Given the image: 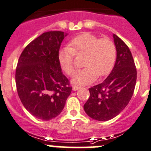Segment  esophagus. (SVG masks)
Masks as SVG:
<instances>
[{
	"label": "esophagus",
	"instance_id": "34e87169",
	"mask_svg": "<svg viewBox=\"0 0 151 151\" xmlns=\"http://www.w3.org/2000/svg\"><path fill=\"white\" fill-rule=\"evenodd\" d=\"M80 88H81V87H80V85H73V90H74V91H77V90L80 89Z\"/></svg>",
	"mask_w": 151,
	"mask_h": 151
}]
</instances>
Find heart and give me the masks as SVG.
I'll return each instance as SVG.
<instances>
[{"instance_id":"heart-1","label":"heart","mask_w":151,"mask_h":151,"mask_svg":"<svg viewBox=\"0 0 151 151\" xmlns=\"http://www.w3.org/2000/svg\"><path fill=\"white\" fill-rule=\"evenodd\" d=\"M85 53L84 68L77 71L73 80L78 84H87L97 77H103L112 71L117 59V50L112 40L100 39L96 35L84 32L73 38L69 47L58 52V61L62 69L68 75L76 70L75 55Z\"/></svg>"}]
</instances>
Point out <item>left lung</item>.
<instances>
[{
  "mask_svg": "<svg viewBox=\"0 0 151 151\" xmlns=\"http://www.w3.org/2000/svg\"><path fill=\"white\" fill-rule=\"evenodd\" d=\"M117 59L107 78L89 88L90 97L84 104L87 115L94 120L106 121L121 113L130 101L137 80V68L129 47L113 35Z\"/></svg>",
  "mask_w": 151,
  "mask_h": 151,
  "instance_id": "obj_1",
  "label": "left lung"
}]
</instances>
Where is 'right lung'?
<instances>
[{
  "mask_svg": "<svg viewBox=\"0 0 151 151\" xmlns=\"http://www.w3.org/2000/svg\"><path fill=\"white\" fill-rule=\"evenodd\" d=\"M66 36L62 31L42 33L25 47L17 62L15 80L21 102L31 115L43 121L62 112L72 90L58 61Z\"/></svg>",
  "mask_w": 151,
  "mask_h": 151,
  "instance_id": "1",
  "label": "right lung"
}]
</instances>
